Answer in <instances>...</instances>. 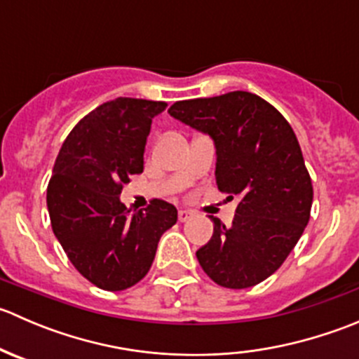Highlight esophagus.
<instances>
[{"mask_svg":"<svg viewBox=\"0 0 359 359\" xmlns=\"http://www.w3.org/2000/svg\"><path fill=\"white\" fill-rule=\"evenodd\" d=\"M191 217H193V212H191V210H187V208L179 210V220H180V222H186V220H189Z\"/></svg>","mask_w":359,"mask_h":359,"instance_id":"obj_1","label":"esophagus"}]
</instances>
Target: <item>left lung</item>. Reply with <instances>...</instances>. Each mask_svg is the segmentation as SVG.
<instances>
[{
	"label": "left lung",
	"instance_id": "1",
	"mask_svg": "<svg viewBox=\"0 0 359 359\" xmlns=\"http://www.w3.org/2000/svg\"><path fill=\"white\" fill-rule=\"evenodd\" d=\"M170 116L212 135L215 180L240 198L233 224L213 219V236L196 252L206 276L224 288H250L269 278L302 236L313 182L290 123L250 92L179 100Z\"/></svg>",
	"mask_w": 359,
	"mask_h": 359
}]
</instances>
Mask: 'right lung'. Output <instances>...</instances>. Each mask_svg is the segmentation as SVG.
I'll list each match as a JSON object with an SVG mask.
<instances>
[{"label": "right lung", "mask_w": 359, "mask_h": 359, "mask_svg": "<svg viewBox=\"0 0 359 359\" xmlns=\"http://www.w3.org/2000/svg\"><path fill=\"white\" fill-rule=\"evenodd\" d=\"M166 106L132 97L100 104L71 130L53 165L46 187L53 234L78 273L102 290L139 283L177 222L172 203L154 198L130 215L119 201L130 177L142 173L151 123Z\"/></svg>", "instance_id": "add662e5"}]
</instances>
